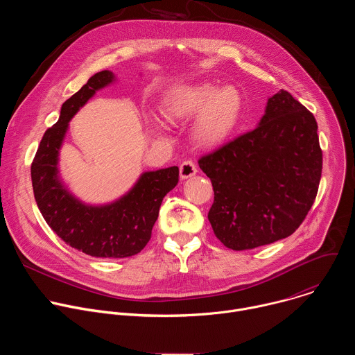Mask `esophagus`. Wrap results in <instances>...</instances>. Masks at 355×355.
I'll use <instances>...</instances> for the list:
<instances>
[{"instance_id": "obj_1", "label": "esophagus", "mask_w": 355, "mask_h": 355, "mask_svg": "<svg viewBox=\"0 0 355 355\" xmlns=\"http://www.w3.org/2000/svg\"><path fill=\"white\" fill-rule=\"evenodd\" d=\"M196 171H198V170H196V166H195L193 162H191V160H187V162H184V163L180 166V177H181L182 180H187V178L195 175Z\"/></svg>"}]
</instances>
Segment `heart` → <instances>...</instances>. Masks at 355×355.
Returning a JSON list of instances; mask_svg holds the SVG:
<instances>
[{
  "label": "heart",
  "instance_id": "b5f03b06",
  "mask_svg": "<svg viewBox=\"0 0 355 355\" xmlns=\"http://www.w3.org/2000/svg\"><path fill=\"white\" fill-rule=\"evenodd\" d=\"M243 96L236 87H220L212 83H198L174 87L164 94L162 110L170 121L196 118L195 139L207 147L225 143L236 130L243 115ZM155 129L162 130L163 122L150 118Z\"/></svg>",
  "mask_w": 355,
  "mask_h": 355
}]
</instances>
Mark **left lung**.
Instances as JSON below:
<instances>
[{
  "label": "left lung",
  "instance_id": "obj_1",
  "mask_svg": "<svg viewBox=\"0 0 355 355\" xmlns=\"http://www.w3.org/2000/svg\"><path fill=\"white\" fill-rule=\"evenodd\" d=\"M322 163L315 116L278 91L256 129L198 162L215 192L208 219L216 237L240 251L291 236L313 205Z\"/></svg>",
  "mask_w": 355,
  "mask_h": 355
}]
</instances>
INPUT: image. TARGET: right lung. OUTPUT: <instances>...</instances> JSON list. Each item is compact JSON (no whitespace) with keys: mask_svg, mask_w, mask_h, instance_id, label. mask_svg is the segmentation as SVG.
Masks as SVG:
<instances>
[{"mask_svg":"<svg viewBox=\"0 0 355 355\" xmlns=\"http://www.w3.org/2000/svg\"><path fill=\"white\" fill-rule=\"evenodd\" d=\"M116 80L110 70L94 74L62 105L59 121L49 128L31 167L37 208L46 223L66 244L91 257L125 259L140 252L151 237L163 198L178 184V167L144 171L121 198L88 205L60 178L59 156L69 122L87 101Z\"/></svg>","mask_w":355,"mask_h":355,"instance_id":"1","label":"right lung"}]
</instances>
